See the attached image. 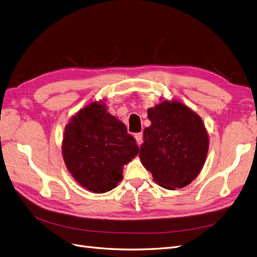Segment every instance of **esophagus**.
I'll use <instances>...</instances> for the list:
<instances>
[{
	"instance_id": "obj_1",
	"label": "esophagus",
	"mask_w": 257,
	"mask_h": 257,
	"mask_svg": "<svg viewBox=\"0 0 257 257\" xmlns=\"http://www.w3.org/2000/svg\"><path fill=\"white\" fill-rule=\"evenodd\" d=\"M134 136H135V138H136L137 145L141 146V145L143 144V133H136Z\"/></svg>"
}]
</instances>
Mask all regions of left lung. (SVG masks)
I'll return each instance as SVG.
<instances>
[{"instance_id":"obj_1","label":"left lung","mask_w":257,"mask_h":257,"mask_svg":"<svg viewBox=\"0 0 257 257\" xmlns=\"http://www.w3.org/2000/svg\"><path fill=\"white\" fill-rule=\"evenodd\" d=\"M151 125L144 131L139 158L160 186L181 189L195 179L208 152V134L199 116L179 102L148 110Z\"/></svg>"}]
</instances>
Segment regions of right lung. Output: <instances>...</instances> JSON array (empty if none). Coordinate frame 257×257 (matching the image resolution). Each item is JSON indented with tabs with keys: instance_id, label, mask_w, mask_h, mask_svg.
I'll use <instances>...</instances> for the list:
<instances>
[{
	"instance_id": "right-lung-1",
	"label": "right lung",
	"mask_w": 257,
	"mask_h": 257,
	"mask_svg": "<svg viewBox=\"0 0 257 257\" xmlns=\"http://www.w3.org/2000/svg\"><path fill=\"white\" fill-rule=\"evenodd\" d=\"M135 138L122 122L105 109L90 104L65 127L62 152L75 180L94 193L114 189L122 180L123 165L138 154Z\"/></svg>"
}]
</instances>
